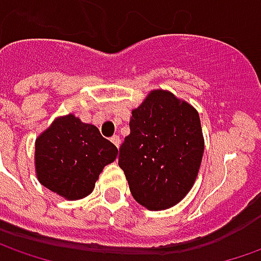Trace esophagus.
<instances>
[{
    "label": "esophagus",
    "instance_id": "obj_1",
    "mask_svg": "<svg viewBox=\"0 0 261 261\" xmlns=\"http://www.w3.org/2000/svg\"><path fill=\"white\" fill-rule=\"evenodd\" d=\"M110 141H112V142H113L116 146H119V144H120V138H119L117 135L112 136V138H110Z\"/></svg>",
    "mask_w": 261,
    "mask_h": 261
}]
</instances>
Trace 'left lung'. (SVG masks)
<instances>
[{"instance_id":"1","label":"left lung","mask_w":261,"mask_h":261,"mask_svg":"<svg viewBox=\"0 0 261 261\" xmlns=\"http://www.w3.org/2000/svg\"><path fill=\"white\" fill-rule=\"evenodd\" d=\"M130 134L119 148V166L138 203L171 207L195 183L203 155L200 119L186 101L163 90L132 112Z\"/></svg>"}]
</instances>
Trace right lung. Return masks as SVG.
I'll return each instance as SVG.
<instances>
[{"mask_svg":"<svg viewBox=\"0 0 261 261\" xmlns=\"http://www.w3.org/2000/svg\"><path fill=\"white\" fill-rule=\"evenodd\" d=\"M117 155L94 125L59 117L36 139V173L42 185L65 199H81L94 189L98 174Z\"/></svg>","mask_w":261,"mask_h":261,"instance_id":"right-lung-1","label":"right lung"}]
</instances>
